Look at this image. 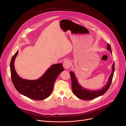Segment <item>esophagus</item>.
<instances>
[{"instance_id":"esophagus-1","label":"esophagus","mask_w":126,"mask_h":126,"mask_svg":"<svg viewBox=\"0 0 126 126\" xmlns=\"http://www.w3.org/2000/svg\"><path fill=\"white\" fill-rule=\"evenodd\" d=\"M71 66V62L68 60H66L63 63V67L66 69H69Z\"/></svg>"}]
</instances>
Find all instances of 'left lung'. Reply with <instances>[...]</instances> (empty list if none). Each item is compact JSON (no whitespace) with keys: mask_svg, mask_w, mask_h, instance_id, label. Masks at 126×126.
Segmentation results:
<instances>
[{"mask_svg":"<svg viewBox=\"0 0 126 126\" xmlns=\"http://www.w3.org/2000/svg\"><path fill=\"white\" fill-rule=\"evenodd\" d=\"M107 49L112 53L111 46L109 44H107ZM114 71L115 64L114 62L112 66L111 73L109 77L108 80L106 83V84L103 88H102V89L96 91L86 89L81 87V86H80L79 84V83L78 82L74 73L73 72L71 71L70 75L72 80V89L74 94L78 98L81 99L87 100L93 99L95 98L103 95L108 91L111 85Z\"/></svg>","mask_w":126,"mask_h":126,"instance_id":"1","label":"left lung"}]
</instances>
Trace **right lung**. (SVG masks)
<instances>
[{
	"label": "right lung",
	"mask_w": 126,
	"mask_h": 126,
	"mask_svg": "<svg viewBox=\"0 0 126 126\" xmlns=\"http://www.w3.org/2000/svg\"><path fill=\"white\" fill-rule=\"evenodd\" d=\"M18 54V50L12 57L10 65L11 79L15 89L21 94L33 100H41L47 98L53 91L59 74L64 71L62 64H53L37 79H23L17 74L14 68V61Z\"/></svg>",
	"instance_id": "1"
}]
</instances>
